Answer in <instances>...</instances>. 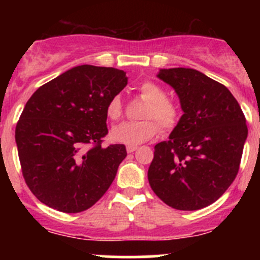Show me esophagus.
<instances>
[{"mask_svg": "<svg viewBox=\"0 0 260 260\" xmlns=\"http://www.w3.org/2000/svg\"><path fill=\"white\" fill-rule=\"evenodd\" d=\"M136 149H137V146H127L128 153H132V152H135Z\"/></svg>", "mask_w": 260, "mask_h": 260, "instance_id": "esophagus-1", "label": "esophagus"}]
</instances>
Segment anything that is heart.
I'll use <instances>...</instances> for the list:
<instances>
[{"label":"heart","instance_id":"b5f03b06","mask_svg":"<svg viewBox=\"0 0 260 260\" xmlns=\"http://www.w3.org/2000/svg\"><path fill=\"white\" fill-rule=\"evenodd\" d=\"M140 93L148 106L143 111L141 122H124L112 128L111 140L117 143L128 146H136L151 140L158 132L159 123L162 129H172L177 124L180 118L179 108L176 104L167 99V94L156 83L146 81L141 84ZM107 117L111 120H118L123 114L122 99L119 95H114L107 104Z\"/></svg>","mask_w":260,"mask_h":260}]
</instances>
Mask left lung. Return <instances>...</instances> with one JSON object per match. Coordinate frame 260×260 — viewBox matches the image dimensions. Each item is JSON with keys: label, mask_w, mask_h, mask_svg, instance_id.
<instances>
[{"label": "left lung", "mask_w": 260, "mask_h": 260, "mask_svg": "<svg viewBox=\"0 0 260 260\" xmlns=\"http://www.w3.org/2000/svg\"><path fill=\"white\" fill-rule=\"evenodd\" d=\"M157 78L175 89L183 114L169 141L154 146L149 185L177 210L206 208L237 177L248 137L245 117L229 89L201 72L159 69Z\"/></svg>", "instance_id": "left-lung-1"}]
</instances>
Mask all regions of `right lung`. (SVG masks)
<instances>
[{"instance_id": "right-lung-1", "label": "right lung", "mask_w": 260, "mask_h": 260, "mask_svg": "<svg viewBox=\"0 0 260 260\" xmlns=\"http://www.w3.org/2000/svg\"><path fill=\"white\" fill-rule=\"evenodd\" d=\"M128 83L123 70L79 65L31 95L15 132L23 179L43 204L80 212L106 193L127 156L102 146L107 104Z\"/></svg>"}]
</instances>
